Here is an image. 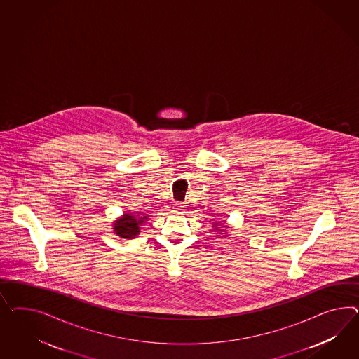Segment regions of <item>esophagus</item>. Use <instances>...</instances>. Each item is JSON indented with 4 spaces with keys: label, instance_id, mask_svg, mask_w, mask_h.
I'll use <instances>...</instances> for the list:
<instances>
[{
    "label": "esophagus",
    "instance_id": "34e87169",
    "mask_svg": "<svg viewBox=\"0 0 359 359\" xmlns=\"http://www.w3.org/2000/svg\"><path fill=\"white\" fill-rule=\"evenodd\" d=\"M175 209H176V212H182L184 209V205L182 204V203H177V204L175 205Z\"/></svg>",
    "mask_w": 359,
    "mask_h": 359
}]
</instances>
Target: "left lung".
<instances>
[{
    "label": "left lung",
    "instance_id": "obj_1",
    "mask_svg": "<svg viewBox=\"0 0 359 359\" xmlns=\"http://www.w3.org/2000/svg\"><path fill=\"white\" fill-rule=\"evenodd\" d=\"M218 230H219V229H218Z\"/></svg>",
    "mask_w": 359,
    "mask_h": 359
}]
</instances>
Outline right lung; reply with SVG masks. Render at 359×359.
I'll return each mask as SVG.
<instances>
[{"instance_id":"obj_1","label":"right lung","mask_w":359,"mask_h":359,"mask_svg":"<svg viewBox=\"0 0 359 359\" xmlns=\"http://www.w3.org/2000/svg\"><path fill=\"white\" fill-rule=\"evenodd\" d=\"M146 217L136 218L132 214H124V217L115 223V233L124 239H132L140 233V226L145 222Z\"/></svg>"}]
</instances>
